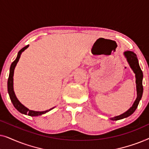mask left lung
Wrapping results in <instances>:
<instances>
[{"label":"left lung","instance_id":"obj_1","mask_svg":"<svg viewBox=\"0 0 149 149\" xmlns=\"http://www.w3.org/2000/svg\"><path fill=\"white\" fill-rule=\"evenodd\" d=\"M124 55H125V58H127V60L128 63H129L130 67H131L132 70H133L134 72L136 74V89H137V98L134 102V104L130 109L126 111L125 113L122 114L121 115L117 116V117L111 118L110 119L113 120V121H117V120L124 119L129 117L133 114L136 109H137L138 104L141 99L142 93H143V86H142V78H143V73L140 68L138 64V60L137 56L134 52H130V51H126L124 52Z\"/></svg>","mask_w":149,"mask_h":149}]
</instances>
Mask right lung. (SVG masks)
<instances>
[{
    "mask_svg": "<svg viewBox=\"0 0 149 149\" xmlns=\"http://www.w3.org/2000/svg\"><path fill=\"white\" fill-rule=\"evenodd\" d=\"M28 45H26L21 50L18 52L17 56L15 60L12 62L11 65V67H10V72H9V79H8L7 81V89H8V93H9L10 99L13 103L14 107L18 111L20 112V113L22 114H24V115H28L29 116H31V117H36V116H39L41 115L42 114H45L47 113L51 110H52L54 108L51 109L49 110H47V111H30V110L28 109L27 108L24 107V105H22L21 103L19 102V100L16 97L15 93H14L13 91V73H14V69H15V67L17 64L18 61H19V59L20 58V56H21V54L24 52L26 49L28 47Z\"/></svg>",
    "mask_w": 149,
    "mask_h": 149,
    "instance_id": "right-lung-1",
    "label": "right lung"
}]
</instances>
